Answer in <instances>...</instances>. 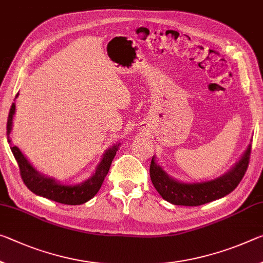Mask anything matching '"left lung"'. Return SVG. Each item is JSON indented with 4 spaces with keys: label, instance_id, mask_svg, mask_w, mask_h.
<instances>
[{
    "label": "left lung",
    "instance_id": "1",
    "mask_svg": "<svg viewBox=\"0 0 263 263\" xmlns=\"http://www.w3.org/2000/svg\"><path fill=\"white\" fill-rule=\"evenodd\" d=\"M251 149L252 146L249 145L247 151L234 167L227 174L215 180L197 182V184H185L177 181L170 178L160 166L156 164L154 158H152L149 165V177L158 193L166 201L180 206H200L222 198L236 189L248 168Z\"/></svg>",
    "mask_w": 263,
    "mask_h": 263
}]
</instances>
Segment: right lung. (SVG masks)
I'll list each match as a JSON object with an SVG mask.
<instances>
[{"mask_svg":"<svg viewBox=\"0 0 263 263\" xmlns=\"http://www.w3.org/2000/svg\"><path fill=\"white\" fill-rule=\"evenodd\" d=\"M17 96L18 93L16 95V97H17ZM14 114L15 103H12L7 122V137L9 143V135L11 131L12 117H14ZM118 146L119 145H115V146L107 149L105 154H104L101 164L97 166V168H96L95 174L89 179V180H86L81 185L74 186L58 184V182L53 180V179L42 176L41 173L37 172V171L29 164V161L26 159V157L23 156L22 152L20 151L18 147L11 146L10 149L18 164L20 174L24 185H26L32 193L41 195V197L43 198L53 200V201L56 202L64 203V205H81V203L89 201L90 199H92L95 195L97 194V192L101 189V186L103 184L104 179H105L107 172H109L111 162L114 160Z\"/></svg>","mask_w":263,"mask_h":263,"instance_id":"right-lung-1","label":"right lung"}]
</instances>
